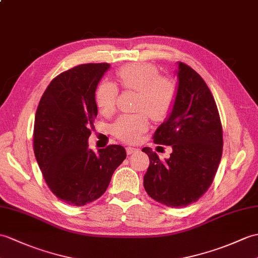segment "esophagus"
I'll return each instance as SVG.
<instances>
[{"label": "esophagus", "instance_id": "1", "mask_svg": "<svg viewBox=\"0 0 258 258\" xmlns=\"http://www.w3.org/2000/svg\"><path fill=\"white\" fill-rule=\"evenodd\" d=\"M137 151H139V149H137V148H134V147H126V154H127V155L134 154V153H136Z\"/></svg>", "mask_w": 258, "mask_h": 258}]
</instances>
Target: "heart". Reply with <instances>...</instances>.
Wrapping results in <instances>:
<instances>
[{"label": "heart", "mask_w": 258, "mask_h": 258, "mask_svg": "<svg viewBox=\"0 0 258 258\" xmlns=\"http://www.w3.org/2000/svg\"><path fill=\"white\" fill-rule=\"evenodd\" d=\"M116 79L125 90L139 93L136 114L122 115L112 125V134L126 143H135L149 126V115L163 119L169 114L176 99V85L149 62H134L124 66L116 73ZM117 88L110 81L100 83L94 99L100 112L105 116L113 114L117 100ZM149 113H147V112Z\"/></svg>", "instance_id": "obj_1"}]
</instances>
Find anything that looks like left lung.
Returning <instances> with one entry per match:
<instances>
[{
  "label": "left lung",
  "instance_id": "left-lung-1",
  "mask_svg": "<svg viewBox=\"0 0 258 258\" xmlns=\"http://www.w3.org/2000/svg\"><path fill=\"white\" fill-rule=\"evenodd\" d=\"M176 99L168 116L154 134V142L172 147L161 161L149 147L144 176L148 196L170 208L187 207L210 187L222 156V125L213 95L199 74L178 62Z\"/></svg>",
  "mask_w": 258,
  "mask_h": 258
}]
</instances>
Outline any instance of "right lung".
<instances>
[{"instance_id":"add662e5","label":"right lung","mask_w":258,"mask_h":258,"mask_svg":"<svg viewBox=\"0 0 258 258\" xmlns=\"http://www.w3.org/2000/svg\"><path fill=\"white\" fill-rule=\"evenodd\" d=\"M109 69V63H86L64 71L49 83L36 111V160L51 192L71 206L100 198L126 158L121 145L98 153L88 145L98 115L95 90Z\"/></svg>"}]
</instances>
